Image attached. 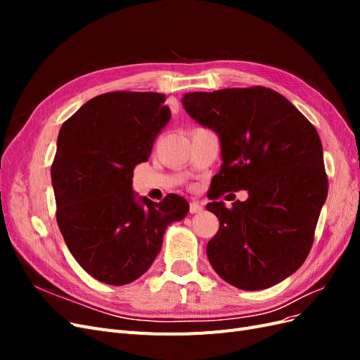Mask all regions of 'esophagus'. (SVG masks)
Returning <instances> with one entry per match:
<instances>
[{"label":"esophagus","mask_w":360,"mask_h":360,"mask_svg":"<svg viewBox=\"0 0 360 360\" xmlns=\"http://www.w3.org/2000/svg\"><path fill=\"white\" fill-rule=\"evenodd\" d=\"M189 212H191L192 214L200 213V212H202V205H201L200 202H197V201H192V202L189 204Z\"/></svg>","instance_id":"esophagus-1"}]
</instances>
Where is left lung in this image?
Here are the masks:
<instances>
[{
	"mask_svg": "<svg viewBox=\"0 0 360 360\" xmlns=\"http://www.w3.org/2000/svg\"><path fill=\"white\" fill-rule=\"evenodd\" d=\"M181 103L221 141L222 165L210 198L242 189L249 195L231 209L224 201L205 205L219 219V231L207 245L212 267L240 290L279 284L307 259L328 198L317 130L266 86L193 91Z\"/></svg>",
	"mask_w": 360,
	"mask_h": 360,
	"instance_id": "1",
	"label": "left lung"
}]
</instances>
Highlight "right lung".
Instances as JSON below:
<instances>
[{
  "instance_id": "obj_1",
  "label": "right lung",
  "mask_w": 360,
  "mask_h": 360,
  "mask_svg": "<svg viewBox=\"0 0 360 360\" xmlns=\"http://www.w3.org/2000/svg\"><path fill=\"white\" fill-rule=\"evenodd\" d=\"M169 118L160 93L112 91L84 103L60 129L51 167L57 222L73 258L103 284L143 276L168 225L189 212L176 193L155 202L132 189L134 168L148 160Z\"/></svg>"
}]
</instances>
